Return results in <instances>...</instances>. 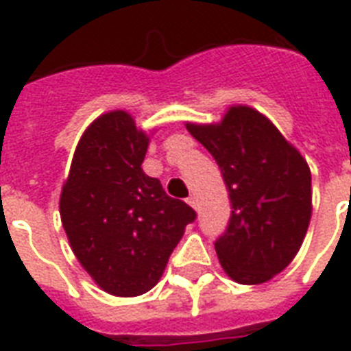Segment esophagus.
I'll return each mask as SVG.
<instances>
[{"label":"esophagus","mask_w":351,"mask_h":351,"mask_svg":"<svg viewBox=\"0 0 351 351\" xmlns=\"http://www.w3.org/2000/svg\"><path fill=\"white\" fill-rule=\"evenodd\" d=\"M186 202L189 204V206H191V208H195V209L198 208V200H197V197H195V195H191V197L187 198Z\"/></svg>","instance_id":"esophagus-1"}]
</instances>
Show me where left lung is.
Returning <instances> with one entry per match:
<instances>
[{
	"label": "left lung",
	"instance_id": "obj_1",
	"mask_svg": "<svg viewBox=\"0 0 351 351\" xmlns=\"http://www.w3.org/2000/svg\"><path fill=\"white\" fill-rule=\"evenodd\" d=\"M217 160L231 219L215 250L240 284H262L293 261L311 219V173L300 153L255 109L231 107L217 125L187 123Z\"/></svg>",
	"mask_w": 351,
	"mask_h": 351
}]
</instances>
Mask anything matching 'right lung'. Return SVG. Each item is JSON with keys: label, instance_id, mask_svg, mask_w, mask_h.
I'll list each match as a JSON object with an SVG mask.
<instances>
[{"label": "right lung", "instance_id": "right-lung-1", "mask_svg": "<svg viewBox=\"0 0 351 351\" xmlns=\"http://www.w3.org/2000/svg\"><path fill=\"white\" fill-rule=\"evenodd\" d=\"M149 136L131 114L90 123L74 151L60 215L74 255L104 291L136 297L158 282L184 230L197 219L143 173Z\"/></svg>", "mask_w": 351, "mask_h": 351}]
</instances>
